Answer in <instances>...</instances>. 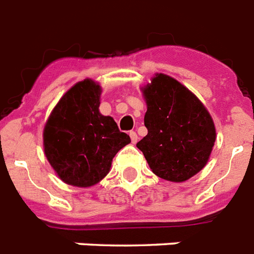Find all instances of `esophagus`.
Wrapping results in <instances>:
<instances>
[{"label": "esophagus", "instance_id": "esophagus-1", "mask_svg": "<svg viewBox=\"0 0 254 254\" xmlns=\"http://www.w3.org/2000/svg\"><path fill=\"white\" fill-rule=\"evenodd\" d=\"M129 137H131V141H132V144L137 143V139H139V137H137V133L135 132V131H131V132H129Z\"/></svg>", "mask_w": 254, "mask_h": 254}]
</instances>
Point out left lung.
I'll list each match as a JSON object with an SVG mask.
<instances>
[{
    "instance_id": "left-lung-1",
    "label": "left lung",
    "mask_w": 254,
    "mask_h": 254,
    "mask_svg": "<svg viewBox=\"0 0 254 254\" xmlns=\"http://www.w3.org/2000/svg\"><path fill=\"white\" fill-rule=\"evenodd\" d=\"M141 93L148 133L136 147L157 177L188 181L206 166L216 140L210 113L194 93L164 73H156Z\"/></svg>"
}]
</instances>
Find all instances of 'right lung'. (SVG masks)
Here are the masks:
<instances>
[{"mask_svg": "<svg viewBox=\"0 0 254 254\" xmlns=\"http://www.w3.org/2000/svg\"><path fill=\"white\" fill-rule=\"evenodd\" d=\"M102 88L85 78L51 111L43 129L47 160L63 182L90 188L106 177L114 156L131 143L111 117L99 113Z\"/></svg>", "mask_w": 254, "mask_h": 254, "instance_id": "obj_1", "label": "right lung"}]
</instances>
